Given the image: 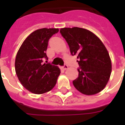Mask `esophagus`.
Here are the masks:
<instances>
[{"mask_svg":"<svg viewBox=\"0 0 125 125\" xmlns=\"http://www.w3.org/2000/svg\"><path fill=\"white\" fill-rule=\"evenodd\" d=\"M62 68V69H63L64 70H66V69H67L68 68V66L67 64H64Z\"/></svg>","mask_w":125,"mask_h":125,"instance_id":"1","label":"esophagus"}]
</instances>
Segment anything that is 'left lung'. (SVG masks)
<instances>
[{
    "label": "left lung",
    "instance_id": "obj_1",
    "mask_svg": "<svg viewBox=\"0 0 125 125\" xmlns=\"http://www.w3.org/2000/svg\"><path fill=\"white\" fill-rule=\"evenodd\" d=\"M60 33L71 55L78 56L79 75L73 81L74 86L86 95L102 91L111 73V59L103 43L95 34L80 27L62 28Z\"/></svg>",
    "mask_w": 125,
    "mask_h": 125
}]
</instances>
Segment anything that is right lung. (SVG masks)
I'll use <instances>...</instances> for the list:
<instances>
[{
	"instance_id": "1",
	"label": "right lung",
	"mask_w": 125,
	"mask_h": 125,
	"mask_svg": "<svg viewBox=\"0 0 125 125\" xmlns=\"http://www.w3.org/2000/svg\"><path fill=\"white\" fill-rule=\"evenodd\" d=\"M58 29L42 28L30 34L23 42L15 57V69L23 86L34 94L51 91L56 85L60 69L50 63H44L49 39Z\"/></svg>"
}]
</instances>
